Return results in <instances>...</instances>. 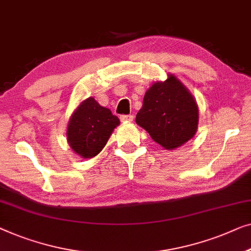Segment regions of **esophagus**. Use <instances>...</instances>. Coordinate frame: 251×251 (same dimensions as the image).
Wrapping results in <instances>:
<instances>
[{"label": "esophagus", "mask_w": 251, "mask_h": 251, "mask_svg": "<svg viewBox=\"0 0 251 251\" xmlns=\"http://www.w3.org/2000/svg\"><path fill=\"white\" fill-rule=\"evenodd\" d=\"M120 120H121V122H132L133 121V115H121L120 117Z\"/></svg>", "instance_id": "obj_1"}]
</instances>
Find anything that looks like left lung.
Here are the masks:
<instances>
[{
	"instance_id": "8db88e82",
	"label": "left lung",
	"mask_w": 251,
	"mask_h": 251,
	"mask_svg": "<svg viewBox=\"0 0 251 251\" xmlns=\"http://www.w3.org/2000/svg\"><path fill=\"white\" fill-rule=\"evenodd\" d=\"M197 101L172 74L165 81H155L146 90L136 122L164 150L181 147L197 132Z\"/></svg>"
}]
</instances>
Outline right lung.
<instances>
[{
	"mask_svg": "<svg viewBox=\"0 0 251 251\" xmlns=\"http://www.w3.org/2000/svg\"><path fill=\"white\" fill-rule=\"evenodd\" d=\"M120 125L110 108L99 104L94 97L79 103L67 126L69 146L82 158H92L103 150L112 132Z\"/></svg>",
	"mask_w": 251,
	"mask_h": 251,
	"instance_id": "right-lung-1",
	"label": "right lung"
}]
</instances>
